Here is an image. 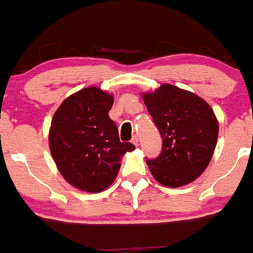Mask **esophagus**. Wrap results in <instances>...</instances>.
Here are the masks:
<instances>
[{
    "instance_id": "1",
    "label": "esophagus",
    "mask_w": 253,
    "mask_h": 253,
    "mask_svg": "<svg viewBox=\"0 0 253 253\" xmlns=\"http://www.w3.org/2000/svg\"><path fill=\"white\" fill-rule=\"evenodd\" d=\"M132 143H133L134 145H138V137L136 136V134H134L133 137H132V141H131Z\"/></svg>"
}]
</instances>
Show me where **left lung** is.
<instances>
[{
    "mask_svg": "<svg viewBox=\"0 0 253 253\" xmlns=\"http://www.w3.org/2000/svg\"><path fill=\"white\" fill-rule=\"evenodd\" d=\"M143 101L162 136V152L147 159L150 172L168 187H180L208 167L218 139L219 126L211 106L196 94L163 84Z\"/></svg>",
    "mask_w": 253,
    "mask_h": 253,
    "instance_id": "8db88e82",
    "label": "left lung"
}]
</instances>
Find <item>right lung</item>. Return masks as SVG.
<instances>
[{
  "label": "right lung",
  "mask_w": 253,
  "mask_h": 253,
  "mask_svg": "<svg viewBox=\"0 0 253 253\" xmlns=\"http://www.w3.org/2000/svg\"><path fill=\"white\" fill-rule=\"evenodd\" d=\"M114 98L96 86L66 99L51 121V155L66 181L86 192H100L114 182L121 157L134 145L121 142L109 117Z\"/></svg>",
  "instance_id": "obj_1"
}]
</instances>
